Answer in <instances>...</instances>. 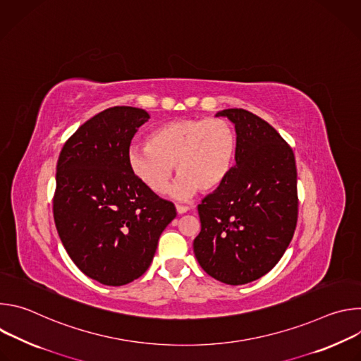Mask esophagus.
Instances as JSON below:
<instances>
[{
    "label": "esophagus",
    "instance_id": "obj_1",
    "mask_svg": "<svg viewBox=\"0 0 361 361\" xmlns=\"http://www.w3.org/2000/svg\"><path fill=\"white\" fill-rule=\"evenodd\" d=\"M176 209H177V213H178V214H184V213L190 212V207H185V205H180V204L176 205Z\"/></svg>",
    "mask_w": 361,
    "mask_h": 361
}]
</instances>
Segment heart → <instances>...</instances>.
Returning a JSON list of instances; mask_svg holds the SVG:
<instances>
[{"label": "heart", "instance_id": "1", "mask_svg": "<svg viewBox=\"0 0 361 361\" xmlns=\"http://www.w3.org/2000/svg\"><path fill=\"white\" fill-rule=\"evenodd\" d=\"M237 134L233 124L220 117H184L154 130L147 142L128 151V166L151 192L167 190L173 169L180 174L171 192L188 198L219 188L233 169Z\"/></svg>", "mask_w": 361, "mask_h": 361}]
</instances>
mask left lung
<instances>
[{
  "instance_id": "1",
  "label": "left lung",
  "mask_w": 361,
  "mask_h": 361,
  "mask_svg": "<svg viewBox=\"0 0 361 361\" xmlns=\"http://www.w3.org/2000/svg\"><path fill=\"white\" fill-rule=\"evenodd\" d=\"M235 124V167L198 205L194 254L216 280L240 286L267 274L287 250L298 217L293 148L243 109L219 113Z\"/></svg>"
}]
</instances>
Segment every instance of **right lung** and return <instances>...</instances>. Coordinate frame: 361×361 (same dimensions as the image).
Segmentation results:
<instances>
[{
    "label": "right lung",
    "instance_id": "1",
    "mask_svg": "<svg viewBox=\"0 0 361 361\" xmlns=\"http://www.w3.org/2000/svg\"><path fill=\"white\" fill-rule=\"evenodd\" d=\"M148 118L142 109H107L78 127L59 157V235L75 266L106 286L142 276L177 216L174 204L144 187L128 166L130 142Z\"/></svg>",
    "mask_w": 361,
    "mask_h": 361
}]
</instances>
